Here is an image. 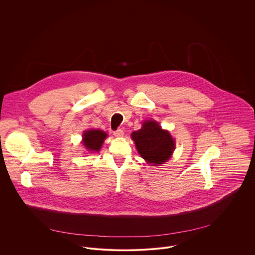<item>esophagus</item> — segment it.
Listing matches in <instances>:
<instances>
[{
	"label": "esophagus",
	"mask_w": 255,
	"mask_h": 255,
	"mask_svg": "<svg viewBox=\"0 0 255 255\" xmlns=\"http://www.w3.org/2000/svg\"><path fill=\"white\" fill-rule=\"evenodd\" d=\"M114 135H115L116 137H123V136H124V130L121 129V128H119V129H117L116 131H114Z\"/></svg>",
	"instance_id": "obj_1"
}]
</instances>
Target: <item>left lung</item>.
Listing matches in <instances>:
<instances>
[{
  "label": "left lung",
  "instance_id": "1",
  "mask_svg": "<svg viewBox=\"0 0 255 255\" xmlns=\"http://www.w3.org/2000/svg\"><path fill=\"white\" fill-rule=\"evenodd\" d=\"M139 155L151 166H159L167 162L176 142L168 130L162 129L155 121L143 122L142 128L131 133Z\"/></svg>",
  "mask_w": 255,
  "mask_h": 255
}]
</instances>
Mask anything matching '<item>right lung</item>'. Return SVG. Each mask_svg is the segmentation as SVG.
<instances>
[{"label":"right lung","instance_id":"1","mask_svg":"<svg viewBox=\"0 0 255 255\" xmlns=\"http://www.w3.org/2000/svg\"><path fill=\"white\" fill-rule=\"evenodd\" d=\"M107 137V133L100 129H89L84 131L82 136V143L86 149H88L91 152H98L102 144L104 142V139Z\"/></svg>","mask_w":255,"mask_h":255}]
</instances>
